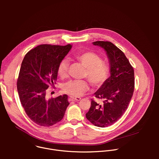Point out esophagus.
<instances>
[{"instance_id":"esophagus-1","label":"esophagus","mask_w":159,"mask_h":159,"mask_svg":"<svg viewBox=\"0 0 159 159\" xmlns=\"http://www.w3.org/2000/svg\"><path fill=\"white\" fill-rule=\"evenodd\" d=\"M70 99L72 101H79L81 100L80 98H75V97H72V96L70 97Z\"/></svg>"}]
</instances>
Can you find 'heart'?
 Returning <instances> with one entry per match:
<instances>
[{
    "instance_id": "1",
    "label": "heart",
    "mask_w": 159,
    "mask_h": 159,
    "mask_svg": "<svg viewBox=\"0 0 159 159\" xmlns=\"http://www.w3.org/2000/svg\"><path fill=\"white\" fill-rule=\"evenodd\" d=\"M77 60L87 69V77L94 86L102 84L107 79L109 73V66L102 62L99 56L94 52H87L78 55ZM69 63L66 60H63L59 63L57 72L61 78H65L68 75ZM87 83L84 80H70L63 86V92L72 96H82L88 90Z\"/></svg>"
}]
</instances>
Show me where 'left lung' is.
Here are the masks:
<instances>
[{"label":"left lung","mask_w":159,"mask_h":159,"mask_svg":"<svg viewBox=\"0 0 159 159\" xmlns=\"http://www.w3.org/2000/svg\"><path fill=\"white\" fill-rule=\"evenodd\" d=\"M93 44L106 52L110 76L94 94L102 102L92 100L85 116L94 125L104 128L116 122L126 110L133 94L134 70L124 53L114 44L102 41Z\"/></svg>","instance_id":"1"}]
</instances>
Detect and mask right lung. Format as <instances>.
<instances>
[{
    "label": "right lung",
    "instance_id": "add662e5",
    "mask_svg": "<svg viewBox=\"0 0 159 159\" xmlns=\"http://www.w3.org/2000/svg\"><path fill=\"white\" fill-rule=\"evenodd\" d=\"M72 47V44H41L28 52L22 60L17 92L26 115L38 125L50 126L58 123L70 104L66 94L48 99L47 93L56 83L58 66Z\"/></svg>",
    "mask_w": 159,
    "mask_h": 159
}]
</instances>
